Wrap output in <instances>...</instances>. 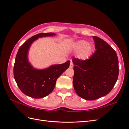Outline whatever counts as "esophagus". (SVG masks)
<instances>
[{
	"label": "esophagus",
	"instance_id": "obj_1",
	"mask_svg": "<svg viewBox=\"0 0 129 129\" xmlns=\"http://www.w3.org/2000/svg\"><path fill=\"white\" fill-rule=\"evenodd\" d=\"M73 66H74V64H73V61H71V62H70V68H73Z\"/></svg>",
	"mask_w": 129,
	"mask_h": 129
}]
</instances>
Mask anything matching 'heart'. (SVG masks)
Segmentation results:
<instances>
[{
  "instance_id": "obj_1",
  "label": "heart",
  "mask_w": 129,
  "mask_h": 129,
  "mask_svg": "<svg viewBox=\"0 0 129 129\" xmlns=\"http://www.w3.org/2000/svg\"><path fill=\"white\" fill-rule=\"evenodd\" d=\"M73 48L77 53V57L81 60L88 59L93 52V47L85 40H79L75 42Z\"/></svg>"
}]
</instances>
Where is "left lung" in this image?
I'll return each mask as SVG.
<instances>
[{
	"label": "left lung",
	"instance_id": "left-lung-1",
	"mask_svg": "<svg viewBox=\"0 0 129 129\" xmlns=\"http://www.w3.org/2000/svg\"><path fill=\"white\" fill-rule=\"evenodd\" d=\"M95 51L89 59L74 58L73 85L79 96L95 100L108 94L118 78L119 69L116 53L105 41L92 37Z\"/></svg>",
	"mask_w": 129,
	"mask_h": 129
}]
</instances>
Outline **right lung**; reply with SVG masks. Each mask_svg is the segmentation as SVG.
I'll use <instances>...</instances> for the list:
<instances>
[{"label": "right lung", "instance_id": "obj_1", "mask_svg": "<svg viewBox=\"0 0 129 129\" xmlns=\"http://www.w3.org/2000/svg\"><path fill=\"white\" fill-rule=\"evenodd\" d=\"M54 33H40L29 38L20 47L15 58L14 76L20 90L34 99L47 96L54 88L56 81L67 69L70 61L60 64H54L44 69L34 68L29 62L28 53L30 45L39 38L51 37Z\"/></svg>", "mask_w": 129, "mask_h": 129}]
</instances>
